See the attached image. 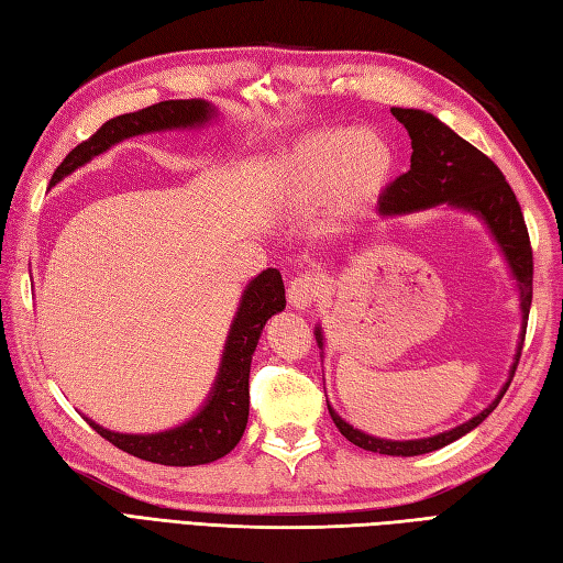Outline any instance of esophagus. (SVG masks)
Instances as JSON below:
<instances>
[{
	"instance_id": "esophagus-1",
	"label": "esophagus",
	"mask_w": 563,
	"mask_h": 563,
	"mask_svg": "<svg viewBox=\"0 0 563 563\" xmlns=\"http://www.w3.org/2000/svg\"><path fill=\"white\" fill-rule=\"evenodd\" d=\"M321 295V280L312 273H302L290 283L288 288V300L295 309H307L312 307Z\"/></svg>"
}]
</instances>
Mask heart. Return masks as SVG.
<instances>
[{
  "label": "heart",
  "mask_w": 563,
  "mask_h": 563,
  "mask_svg": "<svg viewBox=\"0 0 563 563\" xmlns=\"http://www.w3.org/2000/svg\"><path fill=\"white\" fill-rule=\"evenodd\" d=\"M394 166L397 152L379 130H317L285 159L280 200L295 214L314 212L329 198L339 210H357L385 190Z\"/></svg>",
  "instance_id": "1"
}]
</instances>
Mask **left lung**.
<instances>
[{
	"label": "left lung",
	"mask_w": 563,
	"mask_h": 563,
	"mask_svg": "<svg viewBox=\"0 0 563 563\" xmlns=\"http://www.w3.org/2000/svg\"><path fill=\"white\" fill-rule=\"evenodd\" d=\"M391 115L397 118L406 130H409L413 152H411V169L401 174L399 178H394V181L385 188V194L379 196L382 218L428 210V208L442 206V202H448L450 208L474 212L476 218L488 227V232H492V236L496 239L500 251H504L512 278L518 280L520 309H522V333H520L516 363L510 367V377L504 385V389H500L498 397L488 404L482 413H476L466 423L445 430V433H438L433 438L385 440V438L367 435L363 430L345 423L343 418L329 406L333 423H336L341 435L349 438L353 445L369 452L391 454V457H416V454L440 450L457 438L466 435L496 409L500 399H504L506 389L510 387V379L516 375L522 341H525V329H528V314L532 305V246H530V234H528V227H525V218H522L516 194H512V188L508 186L506 176L500 174L498 166L488 159L484 152H479L474 145H470V142L462 140L445 123H440L433 113H426L418 109H391ZM314 336H317L319 349H324V333H321V327L314 329Z\"/></svg>",
	"instance_id": "1"
}]
</instances>
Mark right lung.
<instances>
[{
    "instance_id": "obj_1",
    "label": "right lung",
    "mask_w": 563,
    "mask_h": 563,
    "mask_svg": "<svg viewBox=\"0 0 563 563\" xmlns=\"http://www.w3.org/2000/svg\"><path fill=\"white\" fill-rule=\"evenodd\" d=\"M218 118V111L208 101L200 99H181V101H162L147 106V109L111 118L97 133L81 145L71 150L65 162L57 166L51 186L59 184L67 174H71L89 159L99 157L106 150H111L121 140L157 133V130H186L200 128ZM285 309V285L280 273L268 268L258 273L246 285L239 300L234 321L230 327V336L224 341L220 373L214 377V385L208 394L202 409L188 418L186 423L176 426L162 433L133 435L115 433L87 418L89 426L97 430L118 450H123L133 457L157 462L166 466H196L208 464L224 457L227 452L236 448L242 440L249 421V369L251 355H254L261 331L266 321Z\"/></svg>"
}]
</instances>
